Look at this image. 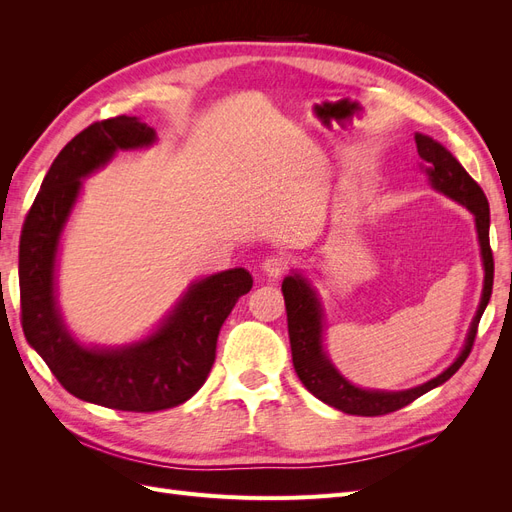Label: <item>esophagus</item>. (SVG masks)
<instances>
[{"mask_svg":"<svg viewBox=\"0 0 512 512\" xmlns=\"http://www.w3.org/2000/svg\"><path fill=\"white\" fill-rule=\"evenodd\" d=\"M288 269V260L284 256H269L265 262H262V273H265L269 280H275Z\"/></svg>","mask_w":512,"mask_h":512,"instance_id":"34e87169","label":"esophagus"}]
</instances>
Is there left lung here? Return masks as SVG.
Returning a JSON list of instances; mask_svg holds the SVG:
<instances>
[{"label":"left lung","instance_id":"left-lung-1","mask_svg":"<svg viewBox=\"0 0 512 512\" xmlns=\"http://www.w3.org/2000/svg\"><path fill=\"white\" fill-rule=\"evenodd\" d=\"M416 151L421 158V170L427 175L429 185L436 192L448 196L455 203L466 207L474 215L476 235L480 245V258H483V292H480V303L476 314L470 322L457 359L448 365L442 374L431 378L423 384L412 386L406 391H378V389H361L339 374L337 367L331 363L327 350H324V309L318 299V290L307 280L301 271H292L284 277L282 292L286 301V316H288V335H290V350H292V365L297 371L299 380L305 389L324 401L327 406H333L346 414L356 416H380L389 414L399 408L412 404L414 399L425 395L427 391L436 389L451 378L455 371L468 359L472 350L474 337L480 316L491 299L493 288V254L489 247V203L480 185L466 173L457 158L431 136L416 132Z\"/></svg>","mask_w":512,"mask_h":512}]
</instances>
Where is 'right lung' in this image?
Returning a JSON list of instances; mask_svg holds the SVG:
<instances>
[{
  "label": "right lung",
  "instance_id": "add662e5",
  "mask_svg": "<svg viewBox=\"0 0 512 512\" xmlns=\"http://www.w3.org/2000/svg\"><path fill=\"white\" fill-rule=\"evenodd\" d=\"M156 130L138 117L91 123L59 151L29 209L19 245L21 320L27 344L74 397L126 412H158L188 401L205 384L224 320L252 290L237 267L194 280L147 337L123 346H87L57 305V256L83 179L117 151L147 149Z\"/></svg>",
  "mask_w": 512,
  "mask_h": 512
}]
</instances>
